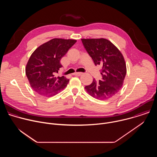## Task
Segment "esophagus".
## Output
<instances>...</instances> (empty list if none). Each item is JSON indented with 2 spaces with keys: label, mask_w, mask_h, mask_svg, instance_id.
Segmentation results:
<instances>
[{
  "label": "esophagus",
  "mask_w": 157,
  "mask_h": 157,
  "mask_svg": "<svg viewBox=\"0 0 157 157\" xmlns=\"http://www.w3.org/2000/svg\"><path fill=\"white\" fill-rule=\"evenodd\" d=\"M83 73H74V75H76V76H81L82 75Z\"/></svg>",
  "instance_id": "1"
}]
</instances>
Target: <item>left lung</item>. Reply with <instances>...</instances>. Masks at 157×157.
<instances>
[{
	"instance_id": "left-lung-1",
	"label": "left lung",
	"mask_w": 157,
	"mask_h": 157,
	"mask_svg": "<svg viewBox=\"0 0 157 157\" xmlns=\"http://www.w3.org/2000/svg\"><path fill=\"white\" fill-rule=\"evenodd\" d=\"M83 45L95 65H101V80L85 86L92 97L106 100L116 95L122 87L127 69L124 56L119 49L105 38L81 39Z\"/></svg>"
}]
</instances>
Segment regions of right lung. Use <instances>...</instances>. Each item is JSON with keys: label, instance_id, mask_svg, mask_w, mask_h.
Instances as JSON below:
<instances>
[{"label": "right lung", "instance_id": "add662e5", "mask_svg": "<svg viewBox=\"0 0 157 157\" xmlns=\"http://www.w3.org/2000/svg\"><path fill=\"white\" fill-rule=\"evenodd\" d=\"M76 42V40L53 38L38 47L30 56L25 73L30 86L41 96L52 97L64 89L69 79L57 76L61 58Z\"/></svg>", "mask_w": 157, "mask_h": 157}]
</instances>
